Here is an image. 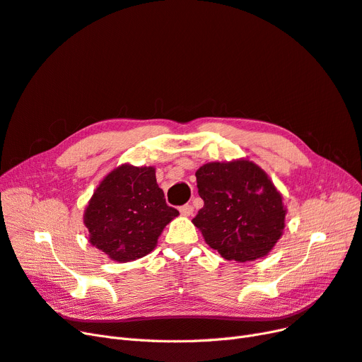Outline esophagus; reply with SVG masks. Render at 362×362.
Segmentation results:
<instances>
[{
  "instance_id": "34e87169",
  "label": "esophagus",
  "mask_w": 362,
  "mask_h": 362,
  "mask_svg": "<svg viewBox=\"0 0 362 362\" xmlns=\"http://www.w3.org/2000/svg\"><path fill=\"white\" fill-rule=\"evenodd\" d=\"M180 213H181L182 216H190V214H193V205L185 204V205L180 206Z\"/></svg>"
}]
</instances>
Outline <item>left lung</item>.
<instances>
[{
    "label": "left lung",
    "instance_id": "8db88e82",
    "mask_svg": "<svg viewBox=\"0 0 362 362\" xmlns=\"http://www.w3.org/2000/svg\"><path fill=\"white\" fill-rule=\"evenodd\" d=\"M204 206L193 218L225 259L254 261L282 235L286 208L267 173L249 160L206 163L196 172Z\"/></svg>",
    "mask_w": 362,
    "mask_h": 362
}]
</instances>
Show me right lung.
Segmentation results:
<instances>
[{"instance_id":"right-lung-1","label":"right lung","mask_w":362,"mask_h":362,"mask_svg":"<svg viewBox=\"0 0 362 362\" xmlns=\"http://www.w3.org/2000/svg\"><path fill=\"white\" fill-rule=\"evenodd\" d=\"M180 213L169 206L154 168L122 164L98 185L84 213L89 242L119 262L145 257Z\"/></svg>"}]
</instances>
